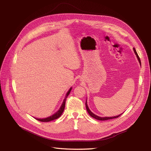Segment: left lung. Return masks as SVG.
Listing matches in <instances>:
<instances>
[{
    "instance_id": "1",
    "label": "left lung",
    "mask_w": 151,
    "mask_h": 151,
    "mask_svg": "<svg viewBox=\"0 0 151 151\" xmlns=\"http://www.w3.org/2000/svg\"><path fill=\"white\" fill-rule=\"evenodd\" d=\"M134 52H135V53L136 54V56H137V57L138 60H139V63H140V64H141V62H140V58H139V55H138L137 53V52H136V50H135V48H134ZM86 107L87 111H88V113L89 114V115H90L91 117H93V118H95V119L98 120H103H103H109V119H113V118H118V117H119V116L122 115V114H121V115H119L116 116H112V117H100V116H97V115H94V114L93 113H92V112H91V111H90V109H89V108H88V104H87V101H86Z\"/></svg>"
}]
</instances>
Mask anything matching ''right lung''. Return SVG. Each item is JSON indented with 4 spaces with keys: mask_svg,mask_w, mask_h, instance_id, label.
<instances>
[{
    "mask_svg": "<svg viewBox=\"0 0 151 151\" xmlns=\"http://www.w3.org/2000/svg\"><path fill=\"white\" fill-rule=\"evenodd\" d=\"M71 89H72V88H70V89H69V91H68V92H67V94H66V96H65V98L64 100H63V103H62V106H61V107L60 108V109H58V111H57L55 113L53 114V115L50 116H49V117H47V118H42V119H40H40H39V118H36V119L37 120H38V121H40V122H50V121H52V120H53L57 119L58 118L60 117V116H61L62 114V113L63 112V110H64L65 106V101H66V99H67V96H68V94H69L70 93Z\"/></svg>",
    "mask_w": 151,
    "mask_h": 151,
    "instance_id": "1",
    "label": "right lung"
}]
</instances>
